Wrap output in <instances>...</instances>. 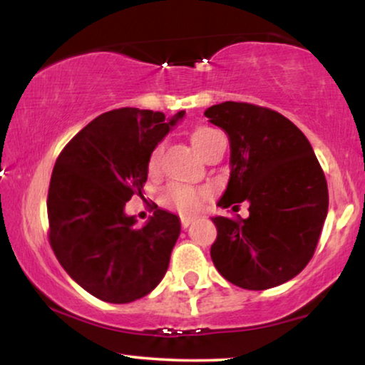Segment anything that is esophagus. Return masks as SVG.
<instances>
[{"label": "esophagus", "instance_id": "34e87169", "mask_svg": "<svg viewBox=\"0 0 365 365\" xmlns=\"http://www.w3.org/2000/svg\"><path fill=\"white\" fill-rule=\"evenodd\" d=\"M192 221H194V217H191V216H181L182 227H189L192 224Z\"/></svg>", "mask_w": 365, "mask_h": 365}]
</instances>
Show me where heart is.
<instances>
[{"label": "heart", "mask_w": 365, "mask_h": 365, "mask_svg": "<svg viewBox=\"0 0 365 365\" xmlns=\"http://www.w3.org/2000/svg\"><path fill=\"white\" fill-rule=\"evenodd\" d=\"M219 139H222V134L216 129L207 126H199L192 129L191 143L196 151L204 156ZM159 158H161V144H158L149 154L148 169L149 173H156L159 168ZM207 197V189H196L181 182H171L164 189L161 194V201L166 207L178 209L181 212H194L202 206L204 199Z\"/></svg>", "instance_id": "b5f03b06"}]
</instances>
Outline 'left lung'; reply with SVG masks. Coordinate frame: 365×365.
<instances>
[{"label":"left lung","mask_w":365,"mask_h":365,"mask_svg":"<svg viewBox=\"0 0 365 365\" xmlns=\"http://www.w3.org/2000/svg\"><path fill=\"white\" fill-rule=\"evenodd\" d=\"M227 134L229 181L219 207L249 204V217H211L214 266L224 279L264 291L296 277L316 251L327 217L326 176L311 143L272 109L226 101L204 111Z\"/></svg>","instance_id":"obj_1"}]
</instances>
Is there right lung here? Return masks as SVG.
Wrapping results in <instances>:
<instances>
[{"instance_id":"1","label":"right lung","mask_w":365,"mask_h":365,"mask_svg":"<svg viewBox=\"0 0 365 365\" xmlns=\"http://www.w3.org/2000/svg\"><path fill=\"white\" fill-rule=\"evenodd\" d=\"M151 109L104 113L66 144L48 192L49 242L59 264L91 296L141 299L163 281L181 234L176 214L156 209L143 226L124 207L143 194L149 154L184 118Z\"/></svg>"}]
</instances>
